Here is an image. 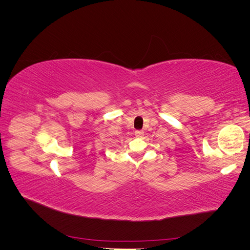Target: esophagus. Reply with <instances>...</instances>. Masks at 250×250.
<instances>
[{
    "mask_svg": "<svg viewBox=\"0 0 250 250\" xmlns=\"http://www.w3.org/2000/svg\"><path fill=\"white\" fill-rule=\"evenodd\" d=\"M134 134H135V137H138V138H142L143 135H144V131L143 130H137L134 132Z\"/></svg>",
    "mask_w": 250,
    "mask_h": 250,
    "instance_id": "34e87169",
    "label": "esophagus"
}]
</instances>
